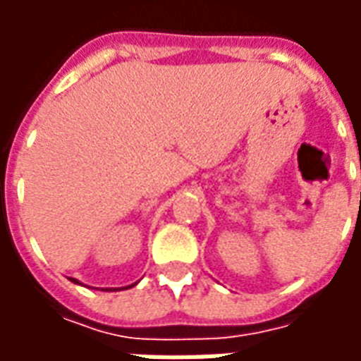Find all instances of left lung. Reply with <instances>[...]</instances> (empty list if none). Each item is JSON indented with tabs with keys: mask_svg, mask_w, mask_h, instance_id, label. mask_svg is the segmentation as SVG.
<instances>
[{
	"mask_svg": "<svg viewBox=\"0 0 361 361\" xmlns=\"http://www.w3.org/2000/svg\"><path fill=\"white\" fill-rule=\"evenodd\" d=\"M360 168H361V166H360Z\"/></svg>",
	"mask_w": 361,
	"mask_h": 361,
	"instance_id": "1",
	"label": "left lung"
}]
</instances>
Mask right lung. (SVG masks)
Segmentation results:
<instances>
[{"instance_id": "right-lung-1", "label": "right lung", "mask_w": 361, "mask_h": 361, "mask_svg": "<svg viewBox=\"0 0 361 361\" xmlns=\"http://www.w3.org/2000/svg\"><path fill=\"white\" fill-rule=\"evenodd\" d=\"M73 282H77V280H73ZM131 286H135V284H131Z\"/></svg>"}]
</instances>
